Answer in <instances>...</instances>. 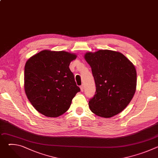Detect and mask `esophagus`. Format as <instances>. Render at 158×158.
<instances>
[{
  "instance_id": "34e87169",
  "label": "esophagus",
  "mask_w": 158,
  "mask_h": 158,
  "mask_svg": "<svg viewBox=\"0 0 158 158\" xmlns=\"http://www.w3.org/2000/svg\"><path fill=\"white\" fill-rule=\"evenodd\" d=\"M80 88H81V91L82 92L84 91V86L83 84H82L81 86H80Z\"/></svg>"
}]
</instances>
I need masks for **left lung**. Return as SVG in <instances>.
<instances>
[{
  "label": "left lung",
  "mask_w": 158,
  "mask_h": 158,
  "mask_svg": "<svg viewBox=\"0 0 158 158\" xmlns=\"http://www.w3.org/2000/svg\"><path fill=\"white\" fill-rule=\"evenodd\" d=\"M96 83V93L89 101L91 110L102 118H111L129 104L136 89L135 66L123 54L110 50L87 52Z\"/></svg>",
  "instance_id": "left-lung-1"
}]
</instances>
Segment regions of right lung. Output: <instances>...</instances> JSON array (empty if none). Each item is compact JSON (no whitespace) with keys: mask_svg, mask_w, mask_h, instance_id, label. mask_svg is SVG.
Listing matches in <instances>:
<instances>
[{"mask_svg":"<svg viewBox=\"0 0 158 158\" xmlns=\"http://www.w3.org/2000/svg\"><path fill=\"white\" fill-rule=\"evenodd\" d=\"M76 57V54L65 51L44 50L26 62V96L33 107L45 116L56 118L63 114L81 91L69 67Z\"/></svg>","mask_w":158,"mask_h":158,"instance_id":"add662e5","label":"right lung"}]
</instances>
